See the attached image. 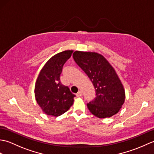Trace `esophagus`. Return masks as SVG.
Segmentation results:
<instances>
[{"mask_svg": "<svg viewBox=\"0 0 154 154\" xmlns=\"http://www.w3.org/2000/svg\"><path fill=\"white\" fill-rule=\"evenodd\" d=\"M76 95H77V97H81L82 96V92H81V91H79V92L76 94Z\"/></svg>", "mask_w": 154, "mask_h": 154, "instance_id": "34e87169", "label": "esophagus"}]
</instances>
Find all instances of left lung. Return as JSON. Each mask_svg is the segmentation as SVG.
Instances as JSON below:
<instances>
[{
  "instance_id": "1",
  "label": "left lung",
  "mask_w": 154,
  "mask_h": 154,
  "mask_svg": "<svg viewBox=\"0 0 154 154\" xmlns=\"http://www.w3.org/2000/svg\"><path fill=\"white\" fill-rule=\"evenodd\" d=\"M73 57L95 89V98L87 104L90 112L100 119L116 114L124 103L125 92L114 68L102 55L95 52L76 51Z\"/></svg>"
}]
</instances>
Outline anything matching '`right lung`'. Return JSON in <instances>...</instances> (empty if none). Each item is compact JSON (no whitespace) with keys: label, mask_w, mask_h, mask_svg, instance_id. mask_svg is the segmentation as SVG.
<instances>
[{"label":"right lung","mask_w":154,"mask_h":154,"mask_svg":"<svg viewBox=\"0 0 154 154\" xmlns=\"http://www.w3.org/2000/svg\"><path fill=\"white\" fill-rule=\"evenodd\" d=\"M73 50L54 55L41 70L35 85V97L39 106L48 115L58 116L70 109L75 97L60 81L63 67Z\"/></svg>","instance_id":"right-lung-1"}]
</instances>
